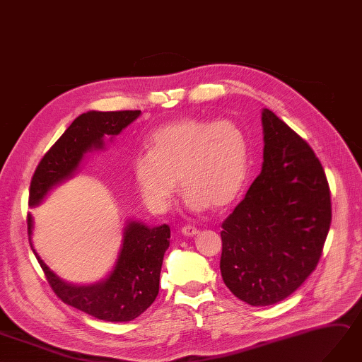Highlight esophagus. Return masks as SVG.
Segmentation results:
<instances>
[{
	"instance_id": "1",
	"label": "esophagus",
	"mask_w": 362,
	"mask_h": 362,
	"mask_svg": "<svg viewBox=\"0 0 362 362\" xmlns=\"http://www.w3.org/2000/svg\"><path fill=\"white\" fill-rule=\"evenodd\" d=\"M181 233L184 234V236H197L199 230L197 227H192V226H184L181 228Z\"/></svg>"
}]
</instances>
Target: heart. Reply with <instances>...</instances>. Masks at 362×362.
Instances as JSON below:
<instances>
[{
    "label": "heart",
    "instance_id": "1",
    "mask_svg": "<svg viewBox=\"0 0 362 362\" xmlns=\"http://www.w3.org/2000/svg\"><path fill=\"white\" fill-rule=\"evenodd\" d=\"M148 149L134 157L132 177L155 213L172 207L180 182L187 209L198 213L227 207L248 180L250 140L233 120L187 117L172 122L149 136Z\"/></svg>",
    "mask_w": 362,
    "mask_h": 362
}]
</instances>
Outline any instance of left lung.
<instances>
[{
  "mask_svg": "<svg viewBox=\"0 0 362 362\" xmlns=\"http://www.w3.org/2000/svg\"><path fill=\"white\" fill-rule=\"evenodd\" d=\"M262 126V172L221 231L223 283L251 306L274 305L301 286L332 221L327 178L310 146L267 108Z\"/></svg>",
  "mask_w": 362,
  "mask_h": 362,
  "instance_id": "8db88e82",
  "label": "left lung"
}]
</instances>
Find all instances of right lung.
Segmentation results:
<instances>
[{
  "label": "right lung",
  "mask_w": 362,
  "mask_h": 362,
  "mask_svg": "<svg viewBox=\"0 0 362 362\" xmlns=\"http://www.w3.org/2000/svg\"><path fill=\"white\" fill-rule=\"evenodd\" d=\"M141 111H88L70 124L37 164L30 182L28 205L36 207L54 185L71 178L86 152L103 149L105 135H119ZM30 247L54 294L66 305L103 321H131L141 315L158 296L160 272L169 248V226L126 223L119 257L110 276L94 285L76 286L57 277L37 256L32 243L33 218H27Z\"/></svg>",
  "instance_id": "obj_1"
}]
</instances>
